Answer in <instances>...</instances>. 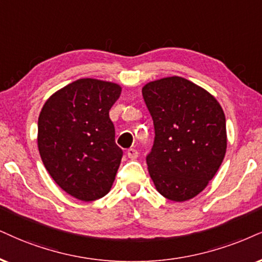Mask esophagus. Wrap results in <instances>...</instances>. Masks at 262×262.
Returning a JSON list of instances; mask_svg holds the SVG:
<instances>
[{
    "mask_svg": "<svg viewBox=\"0 0 262 262\" xmlns=\"http://www.w3.org/2000/svg\"><path fill=\"white\" fill-rule=\"evenodd\" d=\"M126 154H127V157L132 160L137 159V157H138V151L135 149V148H130V149H127V153Z\"/></svg>",
    "mask_w": 262,
    "mask_h": 262,
    "instance_id": "34e87169",
    "label": "esophagus"
}]
</instances>
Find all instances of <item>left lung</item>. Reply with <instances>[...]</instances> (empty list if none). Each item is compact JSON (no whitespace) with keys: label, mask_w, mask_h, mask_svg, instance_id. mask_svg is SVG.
Here are the masks:
<instances>
[{"label":"left lung","mask_w":262,"mask_h":262,"mask_svg":"<svg viewBox=\"0 0 262 262\" xmlns=\"http://www.w3.org/2000/svg\"><path fill=\"white\" fill-rule=\"evenodd\" d=\"M142 95L156 130L146 159L154 186L172 202L194 198L217 172L226 154V118L220 103L180 76L148 82Z\"/></svg>","instance_id":"8db88e82"}]
</instances>
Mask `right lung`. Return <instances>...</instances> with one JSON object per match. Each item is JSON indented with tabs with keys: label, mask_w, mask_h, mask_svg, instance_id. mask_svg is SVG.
<instances>
[{
	"label": "right lung",
	"mask_w": 262,
	"mask_h": 262,
	"mask_svg": "<svg viewBox=\"0 0 262 262\" xmlns=\"http://www.w3.org/2000/svg\"><path fill=\"white\" fill-rule=\"evenodd\" d=\"M120 93L118 83L79 79L54 92L42 106L37 122L42 163L74 198L91 202L112 188L122 150L115 143L109 111Z\"/></svg>",
	"instance_id": "add662e5"
}]
</instances>
